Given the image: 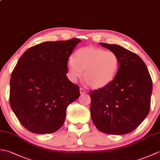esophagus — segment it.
<instances>
[{
  "label": "esophagus",
  "instance_id": "esophagus-1",
  "mask_svg": "<svg viewBox=\"0 0 160 160\" xmlns=\"http://www.w3.org/2000/svg\"><path fill=\"white\" fill-rule=\"evenodd\" d=\"M80 94H84V93H87V91L84 89H83V88H80Z\"/></svg>",
  "mask_w": 160,
  "mask_h": 160
}]
</instances>
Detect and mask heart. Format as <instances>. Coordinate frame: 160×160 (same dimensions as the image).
I'll list each match as a JSON object with an SVG mask.
<instances>
[{"instance_id": "b5f03b06", "label": "heart", "mask_w": 160, "mask_h": 160, "mask_svg": "<svg viewBox=\"0 0 160 160\" xmlns=\"http://www.w3.org/2000/svg\"><path fill=\"white\" fill-rule=\"evenodd\" d=\"M120 58L112 51H105L98 47H82L78 49L74 58L68 60V77L76 82L82 75L87 82L93 88L107 85L119 69Z\"/></svg>"}]
</instances>
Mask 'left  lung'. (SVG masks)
Returning a JSON list of instances; mask_svg holds the SVG:
<instances>
[{
	"instance_id": "left-lung-1",
	"label": "left lung",
	"mask_w": 160,
	"mask_h": 160,
	"mask_svg": "<svg viewBox=\"0 0 160 160\" xmlns=\"http://www.w3.org/2000/svg\"><path fill=\"white\" fill-rule=\"evenodd\" d=\"M100 44L117 54L120 67L109 84L89 93L91 119L104 133L127 134L135 130L150 111L151 78L137 54L118 45Z\"/></svg>"
}]
</instances>
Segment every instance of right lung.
I'll list each match as a JSON object with an SVG mask.
<instances>
[{
	"instance_id": "add662e5",
	"label": "right lung",
	"mask_w": 160,
	"mask_h": 160,
	"mask_svg": "<svg viewBox=\"0 0 160 160\" xmlns=\"http://www.w3.org/2000/svg\"><path fill=\"white\" fill-rule=\"evenodd\" d=\"M81 40L48 41L30 47L20 58L10 79L9 103L20 123L36 134L63 125L67 107L80 96L68 79L67 61Z\"/></svg>"
}]
</instances>
